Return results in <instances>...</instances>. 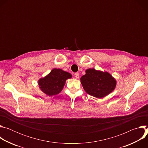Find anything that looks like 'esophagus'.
<instances>
[{"instance_id": "obj_1", "label": "esophagus", "mask_w": 148, "mask_h": 148, "mask_svg": "<svg viewBox=\"0 0 148 148\" xmlns=\"http://www.w3.org/2000/svg\"><path fill=\"white\" fill-rule=\"evenodd\" d=\"M75 77L76 78H79V73H75Z\"/></svg>"}]
</instances>
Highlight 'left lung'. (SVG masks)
Returning a JSON list of instances; mask_svg holds the SVG:
<instances>
[{
    "label": "left lung",
    "instance_id": "8db88e82",
    "mask_svg": "<svg viewBox=\"0 0 148 148\" xmlns=\"http://www.w3.org/2000/svg\"><path fill=\"white\" fill-rule=\"evenodd\" d=\"M81 82L86 92L98 98L107 96L114 91L116 82L107 72L89 69L81 78Z\"/></svg>",
    "mask_w": 148,
    "mask_h": 148
}]
</instances>
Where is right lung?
<instances>
[{
    "label": "right lung",
    "mask_w": 148,
    "mask_h": 148,
    "mask_svg": "<svg viewBox=\"0 0 148 148\" xmlns=\"http://www.w3.org/2000/svg\"><path fill=\"white\" fill-rule=\"evenodd\" d=\"M71 77L69 73L59 69H54L45 77L40 78L38 84L44 93L53 96L59 94L64 87L66 79Z\"/></svg>",
    "instance_id": "1"
}]
</instances>
